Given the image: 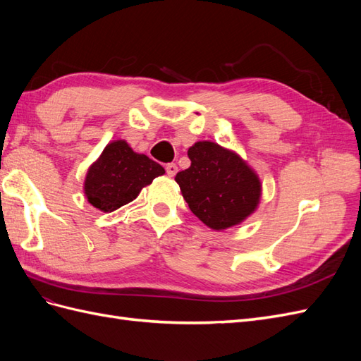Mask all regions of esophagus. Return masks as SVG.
<instances>
[{
    "instance_id": "34e87169",
    "label": "esophagus",
    "mask_w": 361,
    "mask_h": 361,
    "mask_svg": "<svg viewBox=\"0 0 361 361\" xmlns=\"http://www.w3.org/2000/svg\"><path fill=\"white\" fill-rule=\"evenodd\" d=\"M166 171H167V174H169V176L170 178H173L174 176V174H176L178 173V166H176V164H167V166H166Z\"/></svg>"
}]
</instances>
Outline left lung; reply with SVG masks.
<instances>
[{"label": "left lung", "instance_id": "left-lung-1", "mask_svg": "<svg viewBox=\"0 0 361 361\" xmlns=\"http://www.w3.org/2000/svg\"><path fill=\"white\" fill-rule=\"evenodd\" d=\"M190 169L174 180L191 212L212 231L221 232L245 221L260 203L257 173L236 152L214 141H197L188 149Z\"/></svg>", "mask_w": 361, "mask_h": 361}]
</instances>
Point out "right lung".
<instances>
[{
    "label": "right lung",
    "mask_w": 361,
    "mask_h": 361,
    "mask_svg": "<svg viewBox=\"0 0 361 361\" xmlns=\"http://www.w3.org/2000/svg\"><path fill=\"white\" fill-rule=\"evenodd\" d=\"M164 173L158 162L137 154L125 140H114L87 170L84 194L93 207L108 214L135 200L141 190Z\"/></svg>",
    "instance_id": "1"
}]
</instances>
